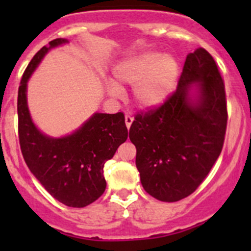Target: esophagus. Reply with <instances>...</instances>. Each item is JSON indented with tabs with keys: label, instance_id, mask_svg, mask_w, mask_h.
<instances>
[{
	"label": "esophagus",
	"instance_id": "1",
	"mask_svg": "<svg viewBox=\"0 0 251 251\" xmlns=\"http://www.w3.org/2000/svg\"><path fill=\"white\" fill-rule=\"evenodd\" d=\"M132 121H133V116L130 115V114H126V115H125V123H126V126H127V128H130Z\"/></svg>",
	"mask_w": 251,
	"mask_h": 251
}]
</instances>
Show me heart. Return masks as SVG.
Listing matches in <instances>:
<instances>
[{
    "label": "heart",
    "instance_id": "1",
    "mask_svg": "<svg viewBox=\"0 0 251 251\" xmlns=\"http://www.w3.org/2000/svg\"><path fill=\"white\" fill-rule=\"evenodd\" d=\"M115 77L126 85H135L133 97L144 108L161 104L176 85L178 64L170 55L159 52H144L132 55L115 68ZM108 90L113 95L120 93V87L110 82Z\"/></svg>",
    "mask_w": 251,
    "mask_h": 251
}]
</instances>
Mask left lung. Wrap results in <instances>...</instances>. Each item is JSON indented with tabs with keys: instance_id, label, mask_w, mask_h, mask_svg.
<instances>
[{
	"instance_id": "obj_1",
	"label": "left lung",
	"mask_w": 251,
	"mask_h": 251,
	"mask_svg": "<svg viewBox=\"0 0 251 251\" xmlns=\"http://www.w3.org/2000/svg\"><path fill=\"white\" fill-rule=\"evenodd\" d=\"M193 82L201 91L197 103L188 97ZM227 119L226 91L216 62L205 48H197L187 55L176 91L158 107L136 114L130 127L147 193L170 203L193 193L221 154Z\"/></svg>"
}]
</instances>
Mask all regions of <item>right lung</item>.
I'll use <instances>...</instances> for the list:
<instances>
[{
    "label": "right lung",
    "mask_w": 251,
    "mask_h": 251,
    "mask_svg": "<svg viewBox=\"0 0 251 251\" xmlns=\"http://www.w3.org/2000/svg\"><path fill=\"white\" fill-rule=\"evenodd\" d=\"M67 42L55 39L42 47L25 69L18 90V136L23 158L34 176L58 201L83 207L105 191L103 168L116 149L127 140L125 115L96 113L76 132L63 138L42 135L30 118L26 82L50 48Z\"/></svg>",
    "instance_id": "1"
}]
</instances>
